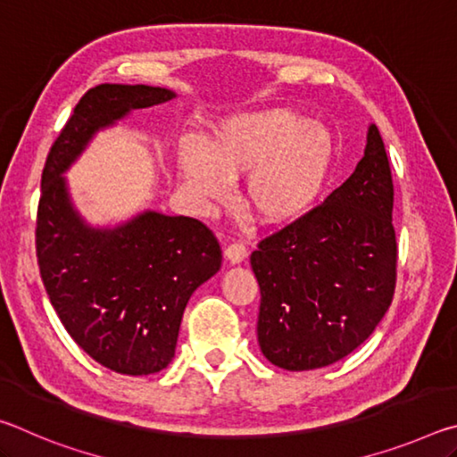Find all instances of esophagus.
<instances>
[{"mask_svg":"<svg viewBox=\"0 0 457 457\" xmlns=\"http://www.w3.org/2000/svg\"><path fill=\"white\" fill-rule=\"evenodd\" d=\"M245 256H247V250L242 242H231L226 247V260L231 262V264H239Z\"/></svg>","mask_w":457,"mask_h":457,"instance_id":"34e87169","label":"esophagus"}]
</instances>
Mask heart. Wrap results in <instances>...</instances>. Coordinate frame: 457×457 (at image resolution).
Here are the masks:
<instances>
[{"instance_id":"b5f03b06","label":"heart","mask_w":457,"mask_h":457,"mask_svg":"<svg viewBox=\"0 0 457 457\" xmlns=\"http://www.w3.org/2000/svg\"><path fill=\"white\" fill-rule=\"evenodd\" d=\"M330 130L288 108H266L229 117L207 145L187 137L179 149L185 191L199 201L228 197L229 183L244 180L242 204L264 226L303 218L328 179Z\"/></svg>"}]
</instances>
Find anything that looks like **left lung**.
Returning a JSON list of instances; mask_svg holds the SVG:
<instances>
[{"label": "left lung", "instance_id": "1", "mask_svg": "<svg viewBox=\"0 0 457 457\" xmlns=\"http://www.w3.org/2000/svg\"><path fill=\"white\" fill-rule=\"evenodd\" d=\"M393 179L383 138L369 127L357 169L324 204L252 252L260 284L258 343L272 365H332L373 335L397 278Z\"/></svg>", "mask_w": 457, "mask_h": 457}]
</instances>
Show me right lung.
Returning <instances> with one entry per match:
<instances>
[{
    "label": "right lung",
    "mask_w": 457,
    "mask_h": 457,
    "mask_svg": "<svg viewBox=\"0 0 457 457\" xmlns=\"http://www.w3.org/2000/svg\"><path fill=\"white\" fill-rule=\"evenodd\" d=\"M171 98L173 90L145 84L90 88L52 145L37 205V266L58 319L96 362L133 377L173 361L185 306L220 270L221 247L205 223L185 215L143 212L117 228H92L62 175L100 129Z\"/></svg>",
    "instance_id": "obj_1"
}]
</instances>
